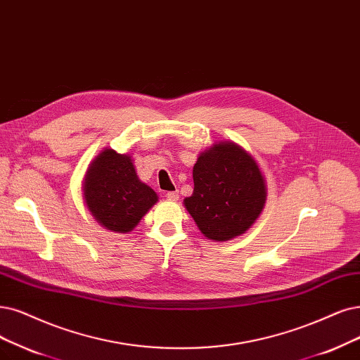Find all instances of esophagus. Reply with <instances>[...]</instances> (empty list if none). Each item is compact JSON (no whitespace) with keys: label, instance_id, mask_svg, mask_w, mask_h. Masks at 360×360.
<instances>
[{"label":"esophagus","instance_id":"esophagus-1","mask_svg":"<svg viewBox=\"0 0 360 360\" xmlns=\"http://www.w3.org/2000/svg\"><path fill=\"white\" fill-rule=\"evenodd\" d=\"M165 197L167 198V200H170V202H178V200H179L178 191H169V193L165 194Z\"/></svg>","mask_w":360,"mask_h":360}]
</instances>
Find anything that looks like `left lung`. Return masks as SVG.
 Returning <instances> with one entry per match:
<instances>
[{
	"label": "left lung",
	"instance_id": "left-lung-1",
	"mask_svg": "<svg viewBox=\"0 0 360 360\" xmlns=\"http://www.w3.org/2000/svg\"><path fill=\"white\" fill-rule=\"evenodd\" d=\"M193 179V195L184 198V206L209 240L242 236L267 202V182L257 160L231 141L212 143L198 154Z\"/></svg>",
	"mask_w": 360,
	"mask_h": 360
}]
</instances>
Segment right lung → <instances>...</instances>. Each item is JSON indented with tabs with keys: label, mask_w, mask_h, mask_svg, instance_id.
<instances>
[{
	"label": "right lung",
	"mask_w": 360,
	"mask_h": 360,
	"mask_svg": "<svg viewBox=\"0 0 360 360\" xmlns=\"http://www.w3.org/2000/svg\"><path fill=\"white\" fill-rule=\"evenodd\" d=\"M87 210L101 227L129 233L157 202V193L138 176L130 154L103 148L91 160L83 181Z\"/></svg>",
	"instance_id": "right-lung-1"
}]
</instances>
